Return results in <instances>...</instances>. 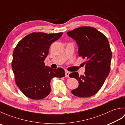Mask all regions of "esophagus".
Masks as SVG:
<instances>
[{
  "mask_svg": "<svg viewBox=\"0 0 125 125\" xmlns=\"http://www.w3.org/2000/svg\"><path fill=\"white\" fill-rule=\"evenodd\" d=\"M65 77H69V74H70V72L68 71H65Z\"/></svg>",
  "mask_w": 125,
  "mask_h": 125,
  "instance_id": "obj_1",
  "label": "esophagus"
}]
</instances>
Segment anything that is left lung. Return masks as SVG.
I'll return each instance as SVG.
<instances>
[{
    "label": "left lung",
    "mask_w": 125,
    "mask_h": 125,
    "mask_svg": "<svg viewBox=\"0 0 125 125\" xmlns=\"http://www.w3.org/2000/svg\"><path fill=\"white\" fill-rule=\"evenodd\" d=\"M67 34L78 44L79 56L86 60L84 75L78 72L69 75L79 83L71 92L79 97L92 96L99 91L110 73L112 52L109 42L102 33L89 26L75 28Z\"/></svg>",
    "instance_id": "1"
}]
</instances>
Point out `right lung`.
<instances>
[{"mask_svg":"<svg viewBox=\"0 0 125 125\" xmlns=\"http://www.w3.org/2000/svg\"><path fill=\"white\" fill-rule=\"evenodd\" d=\"M62 35V32H33L21 40L14 48L12 68L15 83L30 99L39 100L46 97L51 91V79L65 76L63 69H52L44 63L50 45Z\"/></svg>","mask_w":125,"mask_h":125,"instance_id":"1","label":"right lung"}]
</instances>
